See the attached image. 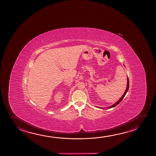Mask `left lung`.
I'll return each instance as SVG.
<instances>
[{
    "label": "left lung",
    "mask_w": 156,
    "mask_h": 156,
    "mask_svg": "<svg viewBox=\"0 0 156 156\" xmlns=\"http://www.w3.org/2000/svg\"><path fill=\"white\" fill-rule=\"evenodd\" d=\"M129 87V82L128 78H127V86H126V91H125L124 93V94H123V96L121 97V98H120V99H119V100L117 102H115L114 105H112L111 106L108 107V108H111L112 107H114L116 106L117 105H118V104L120 103L121 101H122V100H123V98H124V96H126V94L127 93V91H128ZM98 108H101V107H98Z\"/></svg>",
    "instance_id": "obj_1"
}]
</instances>
